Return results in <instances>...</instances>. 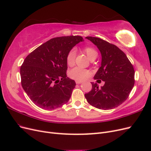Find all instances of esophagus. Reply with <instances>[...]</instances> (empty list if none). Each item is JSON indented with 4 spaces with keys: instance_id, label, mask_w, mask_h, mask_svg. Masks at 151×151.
Instances as JSON below:
<instances>
[{
    "instance_id": "1",
    "label": "esophagus",
    "mask_w": 151,
    "mask_h": 151,
    "mask_svg": "<svg viewBox=\"0 0 151 151\" xmlns=\"http://www.w3.org/2000/svg\"><path fill=\"white\" fill-rule=\"evenodd\" d=\"M76 84H81V83H83V81H76Z\"/></svg>"
}]
</instances>
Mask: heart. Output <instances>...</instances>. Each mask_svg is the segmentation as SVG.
I'll return each mask as SVG.
<instances>
[{
  "instance_id": "1",
  "label": "heart",
  "mask_w": 151,
  "mask_h": 151,
  "mask_svg": "<svg viewBox=\"0 0 151 151\" xmlns=\"http://www.w3.org/2000/svg\"><path fill=\"white\" fill-rule=\"evenodd\" d=\"M84 51L88 55L91 60H95L98 57V52L96 50L92 47H86L84 48ZM76 55V50L74 48L71 49L68 52L66 56V62L68 66H72L74 64L75 58ZM91 75V72L86 68L76 67L73 68L69 72V76L72 79L77 81H84L88 79Z\"/></svg>"
}]
</instances>
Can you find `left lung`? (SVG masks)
<instances>
[{
	"label": "left lung",
	"instance_id": "left-lung-1",
	"mask_svg": "<svg viewBox=\"0 0 151 151\" xmlns=\"http://www.w3.org/2000/svg\"><path fill=\"white\" fill-rule=\"evenodd\" d=\"M86 38L93 43L101 54V65L94 79L104 81L101 88L97 83H91L92 89L85 94L87 101L100 109L115 108L125 101L133 88L134 67L125 53L116 45L96 37Z\"/></svg>",
	"mask_w": 151,
	"mask_h": 151
}]
</instances>
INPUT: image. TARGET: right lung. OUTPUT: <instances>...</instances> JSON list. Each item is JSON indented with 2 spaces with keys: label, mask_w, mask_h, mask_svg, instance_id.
I'll list each match as a JSON object with an SVG mask.
<instances>
[{
  "label": "right lung",
  "mask_w": 151,
  "mask_h": 151,
  "mask_svg": "<svg viewBox=\"0 0 151 151\" xmlns=\"http://www.w3.org/2000/svg\"><path fill=\"white\" fill-rule=\"evenodd\" d=\"M80 36L54 38L26 57L20 68L21 85L36 106L54 109L67 103L76 85L67 76L66 56Z\"/></svg>",
  "instance_id": "obj_1"
}]
</instances>
